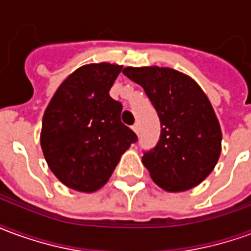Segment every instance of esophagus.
Returning a JSON list of instances; mask_svg holds the SVG:
<instances>
[{
    "label": "esophagus",
    "mask_w": 251,
    "mask_h": 251,
    "mask_svg": "<svg viewBox=\"0 0 251 251\" xmlns=\"http://www.w3.org/2000/svg\"><path fill=\"white\" fill-rule=\"evenodd\" d=\"M131 129H133V131H134L136 134H138V133H140V125H138V124H134V125L131 126Z\"/></svg>",
    "instance_id": "obj_1"
}]
</instances>
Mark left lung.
Listing matches in <instances>:
<instances>
[{
	"label": "left lung",
	"instance_id": "8db88e82",
	"mask_svg": "<svg viewBox=\"0 0 251 251\" xmlns=\"http://www.w3.org/2000/svg\"><path fill=\"white\" fill-rule=\"evenodd\" d=\"M140 84L161 122L160 141L142 164L167 192L199 185L212 172L222 152V130L214 107L198 83L169 67H125Z\"/></svg>",
	"mask_w": 251,
	"mask_h": 251
}]
</instances>
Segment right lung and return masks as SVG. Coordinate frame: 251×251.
I'll list each match as a JSON object with an SVG mask.
<instances>
[{
  "mask_svg": "<svg viewBox=\"0 0 251 251\" xmlns=\"http://www.w3.org/2000/svg\"><path fill=\"white\" fill-rule=\"evenodd\" d=\"M121 70L106 62L79 67L57 87L44 111L43 154L68 188L86 194L102 188L137 141L134 131L121 122L122 104L109 94Z\"/></svg>",
  "mask_w": 251,
  "mask_h": 251,
  "instance_id": "1",
  "label": "right lung"
}]
</instances>
